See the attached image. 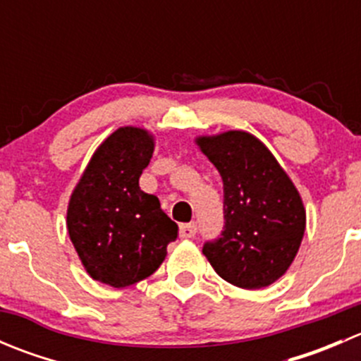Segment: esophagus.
Segmentation results:
<instances>
[{
	"label": "esophagus",
	"mask_w": 361,
	"mask_h": 361,
	"mask_svg": "<svg viewBox=\"0 0 361 361\" xmlns=\"http://www.w3.org/2000/svg\"><path fill=\"white\" fill-rule=\"evenodd\" d=\"M195 232H197V225H195V224H183V225H180V238L181 239L194 238Z\"/></svg>",
	"instance_id": "obj_1"
}]
</instances>
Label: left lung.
<instances>
[{"mask_svg":"<svg viewBox=\"0 0 361 361\" xmlns=\"http://www.w3.org/2000/svg\"><path fill=\"white\" fill-rule=\"evenodd\" d=\"M195 145L224 181L225 228L204 245L216 274L260 290L290 269L305 232L300 194L272 152L246 130L197 136Z\"/></svg>","mask_w":361,"mask_h":361,"instance_id":"1","label":"left lung"}]
</instances>
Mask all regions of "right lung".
<instances>
[{"label": "right lung", "instance_id": "right-lung-1", "mask_svg": "<svg viewBox=\"0 0 361 361\" xmlns=\"http://www.w3.org/2000/svg\"><path fill=\"white\" fill-rule=\"evenodd\" d=\"M155 136L123 126L97 147L68 202V234L94 281L126 288L160 267L178 225L140 188Z\"/></svg>", "mask_w": 361, "mask_h": 361}]
</instances>
